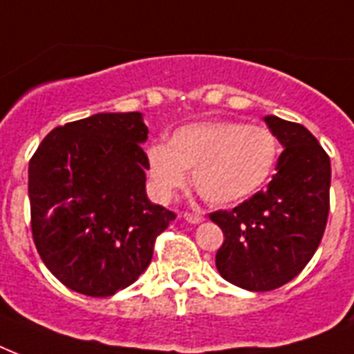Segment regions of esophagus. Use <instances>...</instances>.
<instances>
[{
    "label": "esophagus",
    "instance_id": "esophagus-1",
    "mask_svg": "<svg viewBox=\"0 0 354 354\" xmlns=\"http://www.w3.org/2000/svg\"><path fill=\"white\" fill-rule=\"evenodd\" d=\"M183 218L189 224H200V222H204V215H200V213H183Z\"/></svg>",
    "mask_w": 354,
    "mask_h": 354
}]
</instances>
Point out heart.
<instances>
[{"instance_id": "b5f03b06", "label": "heart", "mask_w": 354, "mask_h": 354, "mask_svg": "<svg viewBox=\"0 0 354 354\" xmlns=\"http://www.w3.org/2000/svg\"><path fill=\"white\" fill-rule=\"evenodd\" d=\"M279 156V141L270 128L236 121L194 122L178 128L169 145L147 152L158 196L169 200L187 183L213 205H233L268 182Z\"/></svg>"}]
</instances>
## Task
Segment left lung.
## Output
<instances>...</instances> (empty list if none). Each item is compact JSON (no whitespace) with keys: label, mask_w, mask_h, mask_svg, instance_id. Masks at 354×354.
<instances>
[{"label":"left lung","mask_w":354,"mask_h":354,"mask_svg":"<svg viewBox=\"0 0 354 354\" xmlns=\"http://www.w3.org/2000/svg\"><path fill=\"white\" fill-rule=\"evenodd\" d=\"M283 145L264 191L209 218L224 233L216 270L252 292L279 288L301 272L318 250L329 216L330 160L318 139L297 122L266 115Z\"/></svg>","instance_id":"left-lung-1"}]
</instances>
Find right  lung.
Masks as SVG:
<instances>
[{"label": "right lung", "mask_w": 354, "mask_h": 354, "mask_svg": "<svg viewBox=\"0 0 354 354\" xmlns=\"http://www.w3.org/2000/svg\"><path fill=\"white\" fill-rule=\"evenodd\" d=\"M147 133L139 112L95 113L53 128L30 158L36 250L79 294L108 297L132 285L176 218L145 193Z\"/></svg>", "instance_id": "1"}]
</instances>
